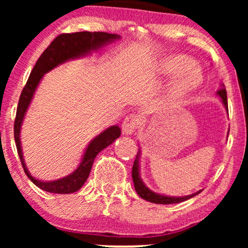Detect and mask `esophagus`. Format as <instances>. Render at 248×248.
Instances as JSON below:
<instances>
[{
	"label": "esophagus",
	"mask_w": 248,
	"mask_h": 248,
	"mask_svg": "<svg viewBox=\"0 0 248 248\" xmlns=\"http://www.w3.org/2000/svg\"><path fill=\"white\" fill-rule=\"evenodd\" d=\"M140 118L137 114H130L125 117V120L122 124V130H123L124 134H132L137 130L140 125Z\"/></svg>",
	"instance_id": "obj_1"
}]
</instances>
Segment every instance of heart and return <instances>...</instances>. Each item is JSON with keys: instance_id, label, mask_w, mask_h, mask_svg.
<instances>
[{"instance_id": "obj_1", "label": "heart", "mask_w": 248, "mask_h": 248, "mask_svg": "<svg viewBox=\"0 0 248 248\" xmlns=\"http://www.w3.org/2000/svg\"><path fill=\"white\" fill-rule=\"evenodd\" d=\"M159 70L166 76H177L169 90L172 98H178L194 89L202 80L201 71L195 65L194 60L186 55L166 57L161 61Z\"/></svg>"}]
</instances>
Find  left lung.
<instances>
[{"mask_svg": "<svg viewBox=\"0 0 248 248\" xmlns=\"http://www.w3.org/2000/svg\"><path fill=\"white\" fill-rule=\"evenodd\" d=\"M218 96L221 98L222 104L225 105L226 109L228 110V101H227V91L225 89V87L222 86V88L220 90H218ZM140 154L141 151L139 150L137 154V157H135L134 164H133V168H132V178H133V183H134V188L139 196H141L142 199L145 200V201L152 202V203H157V204H172V203H179V202H184L186 200L193 198V196L198 195L199 193H201V191L194 193V194L187 195V196H182V198H176V196H166V195H161L158 194L154 191H151L150 188L147 187L145 184L142 181L140 177Z\"/></svg>", "mask_w": 248, "mask_h": 248, "instance_id": "left-lung-1", "label": "left lung"}]
</instances>
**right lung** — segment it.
<instances>
[{"instance_id": "add662e5", "label": "right lung", "mask_w": 248, "mask_h": 248, "mask_svg": "<svg viewBox=\"0 0 248 248\" xmlns=\"http://www.w3.org/2000/svg\"><path fill=\"white\" fill-rule=\"evenodd\" d=\"M121 36L116 33H108L101 31H80L73 33H62L57 36L55 39L50 43V45L44 50L42 55L37 61L35 66L30 73L26 86L23 87L22 93L20 94L18 108H16V115L15 120V140L18 155L21 160L23 170L28 178L35 184L37 187L42 188L43 191L49 193H56V194H70V193L77 192L78 189L82 187L86 183L91 171L93 160L96 155L108 145L113 143L118 137H121V128L117 125L108 127L107 130L101 132L97 135L93 141L88 144L84 151V155L80 165L66 177L56 179V181L44 182L39 181L30 175L28 169L23 161V155L21 150V142H20V130L21 124L25 118L26 111L28 109L30 103L33 97V93L38 87V84L44 77V74L49 72L54 67L69 60L78 59V57L86 56L93 50H97L107 44L113 43L114 40L120 39Z\"/></svg>"}]
</instances>
